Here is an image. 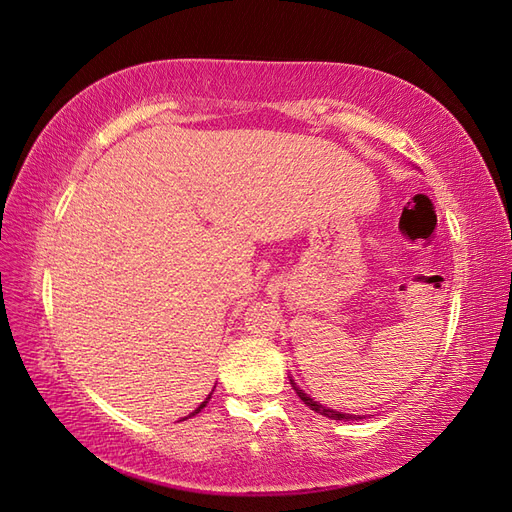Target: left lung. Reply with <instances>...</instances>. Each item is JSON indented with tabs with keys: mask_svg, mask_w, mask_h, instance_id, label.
Wrapping results in <instances>:
<instances>
[{
	"mask_svg": "<svg viewBox=\"0 0 512 512\" xmlns=\"http://www.w3.org/2000/svg\"><path fill=\"white\" fill-rule=\"evenodd\" d=\"M290 384H292V389L297 391V395L305 401V404L312 408L314 412H318V414H322V416H327V418H333V421H354V418H363V416H356V414H344V412H337V410H331V408H324L322 404H318V401H314L312 397L309 395H305L299 386H297V382H294L292 378H290Z\"/></svg>",
	"mask_w": 512,
	"mask_h": 512,
	"instance_id": "left-lung-1",
	"label": "left lung"
}]
</instances>
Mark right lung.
Returning <instances> with one entry per match:
<instances>
[{
  "label": "right lung",
  "mask_w": 512,
  "mask_h": 512,
  "mask_svg": "<svg viewBox=\"0 0 512 512\" xmlns=\"http://www.w3.org/2000/svg\"><path fill=\"white\" fill-rule=\"evenodd\" d=\"M209 399H211V393H209V397H207V399H205V401H203V404H200V406H198V408H196V410H194V412H192V414H190V416H194V414H198V412H200V410H203V408H205V406H207V404H209Z\"/></svg>",
  "instance_id": "add662e5"
}]
</instances>
